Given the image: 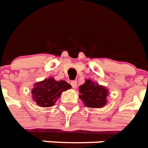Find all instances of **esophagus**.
Wrapping results in <instances>:
<instances>
[{"instance_id":"esophagus-1","label":"esophagus","mask_w":148,"mask_h":148,"mask_svg":"<svg viewBox=\"0 0 148 148\" xmlns=\"http://www.w3.org/2000/svg\"><path fill=\"white\" fill-rule=\"evenodd\" d=\"M71 85H72V86H73V88L75 89L76 88V86H77V82L75 80H73L71 82Z\"/></svg>"}]
</instances>
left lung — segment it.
<instances>
[{"mask_svg": "<svg viewBox=\"0 0 148 148\" xmlns=\"http://www.w3.org/2000/svg\"><path fill=\"white\" fill-rule=\"evenodd\" d=\"M79 98L89 108H101L107 103V89L90 80H86L79 87Z\"/></svg>", "mask_w": 148, "mask_h": 148, "instance_id": "1", "label": "left lung"}]
</instances>
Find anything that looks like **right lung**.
<instances>
[{
	"label": "right lung",
	"instance_id": "obj_1",
	"mask_svg": "<svg viewBox=\"0 0 148 148\" xmlns=\"http://www.w3.org/2000/svg\"><path fill=\"white\" fill-rule=\"evenodd\" d=\"M71 88V85L65 80L56 81L49 78L39 82L32 90L33 100L40 107H51L63 91Z\"/></svg>",
	"mask_w": 148,
	"mask_h": 148
}]
</instances>
